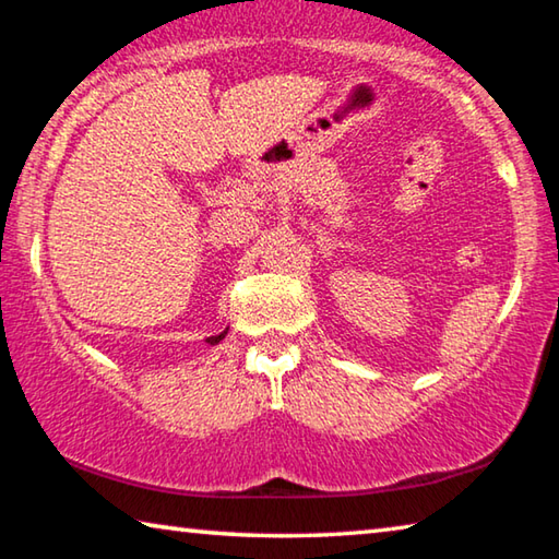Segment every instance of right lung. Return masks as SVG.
<instances>
[{
	"label": "right lung",
	"mask_w": 559,
	"mask_h": 559,
	"mask_svg": "<svg viewBox=\"0 0 559 559\" xmlns=\"http://www.w3.org/2000/svg\"><path fill=\"white\" fill-rule=\"evenodd\" d=\"M226 335V330H224V333L222 335H212V337H206V343H210V345H216V343H219V340Z\"/></svg>",
	"instance_id": "right-lung-1"
}]
</instances>
